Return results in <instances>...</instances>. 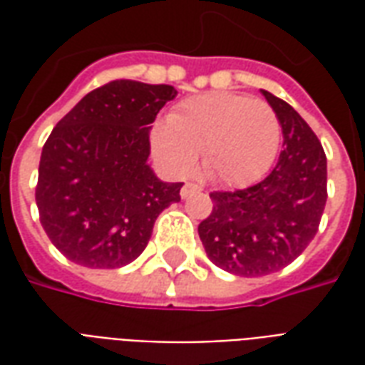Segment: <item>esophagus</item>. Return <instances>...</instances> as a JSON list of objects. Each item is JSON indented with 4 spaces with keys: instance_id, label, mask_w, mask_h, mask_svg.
Here are the masks:
<instances>
[{
    "instance_id": "34e87169",
    "label": "esophagus",
    "mask_w": 365,
    "mask_h": 365,
    "mask_svg": "<svg viewBox=\"0 0 365 365\" xmlns=\"http://www.w3.org/2000/svg\"><path fill=\"white\" fill-rule=\"evenodd\" d=\"M195 193H201V187H199L197 183H185L182 187V191H180V195H182L183 199L191 197V195H195Z\"/></svg>"
}]
</instances>
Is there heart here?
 <instances>
[{
	"mask_svg": "<svg viewBox=\"0 0 365 365\" xmlns=\"http://www.w3.org/2000/svg\"><path fill=\"white\" fill-rule=\"evenodd\" d=\"M279 140L282 125L266 101L229 91L185 99L150 135L154 156L172 175H190L203 154L207 178L230 187L258 182Z\"/></svg>",
	"mask_w": 365,
	"mask_h": 365,
	"instance_id": "b5f03b06",
	"label": "heart"
}]
</instances>
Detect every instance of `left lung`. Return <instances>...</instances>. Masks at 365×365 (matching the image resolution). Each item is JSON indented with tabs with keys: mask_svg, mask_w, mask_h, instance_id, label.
I'll return each mask as SVG.
<instances>
[{
	"mask_svg": "<svg viewBox=\"0 0 365 365\" xmlns=\"http://www.w3.org/2000/svg\"><path fill=\"white\" fill-rule=\"evenodd\" d=\"M279 119L283 150L260 183L213 191V211L199 238L217 268L242 277L274 274L313 240L327 205V156L289 103L262 90Z\"/></svg>",
	"mask_w": 365,
	"mask_h": 365,
	"instance_id": "left-lung-1",
	"label": "left lung"
}]
</instances>
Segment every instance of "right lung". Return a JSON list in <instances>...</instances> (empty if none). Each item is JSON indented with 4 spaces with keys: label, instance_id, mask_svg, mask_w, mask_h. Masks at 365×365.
Listing matches in <instances>:
<instances>
[{
    "label": "right lung",
    "instance_id": "1",
    "mask_svg": "<svg viewBox=\"0 0 365 365\" xmlns=\"http://www.w3.org/2000/svg\"><path fill=\"white\" fill-rule=\"evenodd\" d=\"M175 96L164 83L115 80L52 128L35 199L44 232L68 260L127 266L146 248L158 215L180 201L183 183L160 182L146 164L150 125Z\"/></svg>",
    "mask_w": 365,
    "mask_h": 365
}]
</instances>
